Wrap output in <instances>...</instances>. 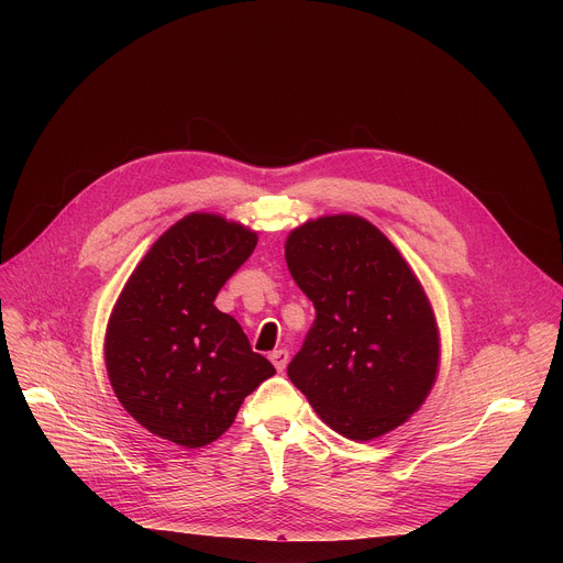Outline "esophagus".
Masks as SVG:
<instances>
[{"mask_svg":"<svg viewBox=\"0 0 563 563\" xmlns=\"http://www.w3.org/2000/svg\"><path fill=\"white\" fill-rule=\"evenodd\" d=\"M269 358H272L274 367H276L278 372H283V369L287 367V361H289V352H287V350H274V352L269 354Z\"/></svg>","mask_w":563,"mask_h":563,"instance_id":"34e87169","label":"esophagus"}]
</instances>
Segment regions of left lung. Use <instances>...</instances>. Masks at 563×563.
Masks as SVG:
<instances>
[{"label":"left lung","instance_id":"1","mask_svg":"<svg viewBox=\"0 0 563 563\" xmlns=\"http://www.w3.org/2000/svg\"><path fill=\"white\" fill-rule=\"evenodd\" d=\"M287 267L316 318L287 365L289 380L332 430L369 441L426 400L439 367L430 302L389 240L358 216L294 229Z\"/></svg>","mask_w":563,"mask_h":563}]
</instances>
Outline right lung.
Wrapping results in <instances>:
<instances>
[{
	"mask_svg": "<svg viewBox=\"0 0 563 563\" xmlns=\"http://www.w3.org/2000/svg\"><path fill=\"white\" fill-rule=\"evenodd\" d=\"M256 233L191 213L155 240L107 330V369L124 410L185 448L216 441L274 365L213 300L256 250Z\"/></svg>",
	"mask_w": 563,
	"mask_h": 563,
	"instance_id": "obj_1",
	"label": "right lung"
}]
</instances>
